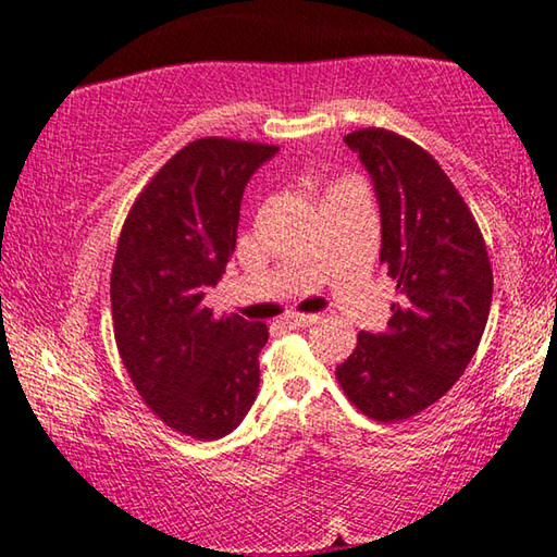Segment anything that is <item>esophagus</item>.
Segmentation results:
<instances>
[{
	"label": "esophagus",
	"mask_w": 557,
	"mask_h": 557,
	"mask_svg": "<svg viewBox=\"0 0 557 557\" xmlns=\"http://www.w3.org/2000/svg\"><path fill=\"white\" fill-rule=\"evenodd\" d=\"M317 319H322V317H319V314H287L285 317V324L289 329H305L309 324H314Z\"/></svg>",
	"instance_id": "1"
}]
</instances>
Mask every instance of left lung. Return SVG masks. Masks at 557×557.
I'll list each match as a JSON object with an SVG mask.
<instances>
[{"label": "left lung", "instance_id": "obj_1", "mask_svg": "<svg viewBox=\"0 0 557 557\" xmlns=\"http://www.w3.org/2000/svg\"><path fill=\"white\" fill-rule=\"evenodd\" d=\"M381 211V262L400 301L383 334L361 332L336 369L358 410L408 420L445 395L476 354L494 277L474 215L425 149L388 129L344 137Z\"/></svg>", "mask_w": 557, "mask_h": 557}]
</instances>
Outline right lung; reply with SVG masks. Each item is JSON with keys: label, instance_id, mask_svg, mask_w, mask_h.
<instances>
[{"label": "right lung", "instance_id": "obj_1", "mask_svg": "<svg viewBox=\"0 0 557 557\" xmlns=\"http://www.w3.org/2000/svg\"><path fill=\"white\" fill-rule=\"evenodd\" d=\"M272 145L203 137L159 169L122 225L110 277L122 363L169 428L219 440L258 398L268 326L215 319L203 297L235 250L250 176Z\"/></svg>", "mask_w": 557, "mask_h": 557}]
</instances>
